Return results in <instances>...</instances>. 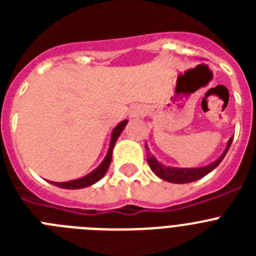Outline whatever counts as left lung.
<instances>
[{
  "label": "left lung",
  "instance_id": "8db88e82",
  "mask_svg": "<svg viewBox=\"0 0 256 256\" xmlns=\"http://www.w3.org/2000/svg\"><path fill=\"white\" fill-rule=\"evenodd\" d=\"M232 140L234 138H230L227 144V148H226L224 152L222 154V156L219 158L218 160H216L212 164L206 165V166H202V168H191V169H184V168H169V166H165V165L160 164L158 160L154 158L151 154H148V162L150 165L151 170L158 176L159 178L164 180H168V182L172 183H190V182H194V180H198L200 178L205 177L208 173H210L212 170L218 166L220 164V162L224 159L226 154L227 151L230 150V144H232ZM144 148L146 151L148 152V144H144Z\"/></svg>",
  "mask_w": 256,
  "mask_h": 256
}]
</instances>
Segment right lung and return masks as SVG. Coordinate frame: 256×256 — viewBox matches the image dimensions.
<instances>
[{"label": "right lung", "instance_id": "obj_1", "mask_svg": "<svg viewBox=\"0 0 256 256\" xmlns=\"http://www.w3.org/2000/svg\"><path fill=\"white\" fill-rule=\"evenodd\" d=\"M128 122L123 120L122 123L118 124L112 130V141H110V148H108V154H106L105 159L104 162H101L97 169H94L92 173H90L88 176L83 178H79V180H69V182H51L52 184H55V186L60 187V188H66V190H78V188H84V187L91 186L94 183H96L97 180H100L101 178L104 177L106 174L108 169V165L112 162V148H114V144L116 142L118 137L120 136V133L123 132L124 126H126Z\"/></svg>", "mask_w": 256, "mask_h": 256}]
</instances>
